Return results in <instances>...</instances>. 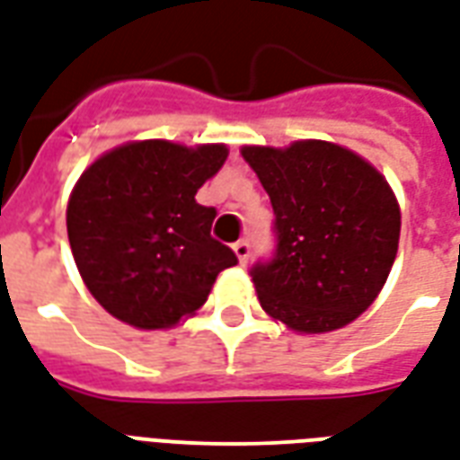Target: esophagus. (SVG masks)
<instances>
[{
	"label": "esophagus",
	"mask_w": 460,
	"mask_h": 460,
	"mask_svg": "<svg viewBox=\"0 0 460 460\" xmlns=\"http://www.w3.org/2000/svg\"><path fill=\"white\" fill-rule=\"evenodd\" d=\"M234 253H236V258H239L241 263H246L248 256H251V243H248V241H236V243H234Z\"/></svg>",
	"instance_id": "1"
}]
</instances>
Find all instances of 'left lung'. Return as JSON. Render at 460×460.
<instances>
[{"mask_svg": "<svg viewBox=\"0 0 460 460\" xmlns=\"http://www.w3.org/2000/svg\"><path fill=\"white\" fill-rule=\"evenodd\" d=\"M275 212V253L251 268L261 307L302 334L341 329L383 290L400 204L368 161L329 141L243 146Z\"/></svg>", "mask_w": 460, "mask_h": 460, "instance_id": "left-lung-1", "label": "left lung"}]
</instances>
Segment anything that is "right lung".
Here are the masks:
<instances>
[{
	"label": "right lung",
	"mask_w": 460,
	"mask_h": 460,
	"mask_svg": "<svg viewBox=\"0 0 460 460\" xmlns=\"http://www.w3.org/2000/svg\"><path fill=\"white\" fill-rule=\"evenodd\" d=\"M229 148L131 141L84 170L67 202V239L92 297L136 329H168L202 307L217 275L239 263L212 239L214 207L197 190Z\"/></svg>",
	"instance_id": "add662e5"
}]
</instances>
